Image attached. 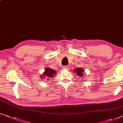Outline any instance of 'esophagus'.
<instances>
[{
    "instance_id": "1",
    "label": "esophagus",
    "mask_w": 123,
    "mask_h": 123,
    "mask_svg": "<svg viewBox=\"0 0 123 123\" xmlns=\"http://www.w3.org/2000/svg\"><path fill=\"white\" fill-rule=\"evenodd\" d=\"M63 68H64V69H69V67L65 66V67H64Z\"/></svg>"
}]
</instances>
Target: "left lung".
I'll return each instance as SVG.
<instances>
[{
    "mask_svg": "<svg viewBox=\"0 0 123 123\" xmlns=\"http://www.w3.org/2000/svg\"><path fill=\"white\" fill-rule=\"evenodd\" d=\"M74 72H75L76 73L77 75H78L79 76L82 77L84 75H83V73L84 72V70L82 69V68H75V69H74Z\"/></svg>",
    "mask_w": 123,
    "mask_h": 123,
    "instance_id": "1",
    "label": "left lung"
}]
</instances>
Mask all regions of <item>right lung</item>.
Listing matches in <instances>:
<instances>
[{
	"label": "right lung",
	"mask_w": 123,
	"mask_h": 123,
	"mask_svg": "<svg viewBox=\"0 0 123 123\" xmlns=\"http://www.w3.org/2000/svg\"><path fill=\"white\" fill-rule=\"evenodd\" d=\"M56 74V72L55 70L51 69V68H47L46 69H45V72L43 73L42 75H41L40 76L41 79H43L42 80L45 79V78H47L45 79H48V80H49V78L53 77Z\"/></svg>",
	"instance_id": "1"
}]
</instances>
